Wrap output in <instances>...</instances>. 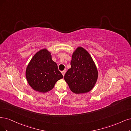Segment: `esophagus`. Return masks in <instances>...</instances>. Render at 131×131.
<instances>
[{"label":"esophagus","mask_w":131,"mask_h":131,"mask_svg":"<svg viewBox=\"0 0 131 131\" xmlns=\"http://www.w3.org/2000/svg\"><path fill=\"white\" fill-rule=\"evenodd\" d=\"M61 73H62V75H63V76H64L65 73V71H61Z\"/></svg>","instance_id":"obj_1"}]
</instances>
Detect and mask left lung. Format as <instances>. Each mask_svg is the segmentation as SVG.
Returning a JSON list of instances; mask_svg holds the SVG:
<instances>
[{"label": "left lung", "mask_w": 131, "mask_h": 131, "mask_svg": "<svg viewBox=\"0 0 131 131\" xmlns=\"http://www.w3.org/2000/svg\"><path fill=\"white\" fill-rule=\"evenodd\" d=\"M71 67L64 76V79L73 93L89 92L93 88L98 79L96 67L89 52L79 47L73 52Z\"/></svg>", "instance_id": "obj_1"}]
</instances>
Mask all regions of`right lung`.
Instances as JSON below:
<instances>
[{"label": "right lung", "instance_id": "right-lung-1", "mask_svg": "<svg viewBox=\"0 0 131 131\" xmlns=\"http://www.w3.org/2000/svg\"><path fill=\"white\" fill-rule=\"evenodd\" d=\"M28 83L36 91L45 93L51 90L56 82L63 78L51 54L46 49L38 52L32 58L26 71Z\"/></svg>", "mask_w": 131, "mask_h": 131}]
</instances>
